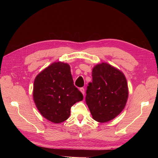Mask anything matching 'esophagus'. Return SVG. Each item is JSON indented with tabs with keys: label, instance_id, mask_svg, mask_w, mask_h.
I'll return each mask as SVG.
<instances>
[{
	"label": "esophagus",
	"instance_id": "34e87169",
	"mask_svg": "<svg viewBox=\"0 0 158 158\" xmlns=\"http://www.w3.org/2000/svg\"><path fill=\"white\" fill-rule=\"evenodd\" d=\"M80 91L82 93V94L84 95H85V92H84V88H80Z\"/></svg>",
	"mask_w": 158,
	"mask_h": 158
}]
</instances>
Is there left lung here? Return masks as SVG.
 Wrapping results in <instances>:
<instances>
[{
    "label": "left lung",
    "instance_id": "obj_1",
    "mask_svg": "<svg viewBox=\"0 0 158 158\" xmlns=\"http://www.w3.org/2000/svg\"><path fill=\"white\" fill-rule=\"evenodd\" d=\"M128 97L127 79L120 70L106 63L94 66L85 102L95 121L103 123L117 117L125 108Z\"/></svg>",
    "mask_w": 158,
    "mask_h": 158
}]
</instances>
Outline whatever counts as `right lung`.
<instances>
[{"label":"right lung","instance_id":"obj_1","mask_svg":"<svg viewBox=\"0 0 158 158\" xmlns=\"http://www.w3.org/2000/svg\"><path fill=\"white\" fill-rule=\"evenodd\" d=\"M33 98L43 117L60 123L69 118L71 107L82 101L83 95L74 85L70 65L55 62L37 75Z\"/></svg>","mask_w":158,"mask_h":158}]
</instances>
